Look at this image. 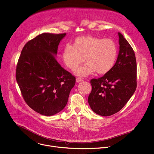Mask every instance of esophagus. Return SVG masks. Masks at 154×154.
<instances>
[{"instance_id": "esophagus-1", "label": "esophagus", "mask_w": 154, "mask_h": 154, "mask_svg": "<svg viewBox=\"0 0 154 154\" xmlns=\"http://www.w3.org/2000/svg\"><path fill=\"white\" fill-rule=\"evenodd\" d=\"M83 81V79H80V78H77L76 79V82L78 83V82H82Z\"/></svg>"}]
</instances>
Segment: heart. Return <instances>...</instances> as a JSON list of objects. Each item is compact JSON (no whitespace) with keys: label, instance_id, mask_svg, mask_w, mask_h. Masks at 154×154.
Segmentation results:
<instances>
[{"label":"heart","instance_id":"heart-1","mask_svg":"<svg viewBox=\"0 0 154 154\" xmlns=\"http://www.w3.org/2000/svg\"><path fill=\"white\" fill-rule=\"evenodd\" d=\"M117 46L110 38H101L91 35L79 37L72 45H66L62 52L64 64L73 70L84 60V66L76 68L74 74L85 77L97 72L100 75L109 72L116 62Z\"/></svg>","mask_w":154,"mask_h":154}]
</instances>
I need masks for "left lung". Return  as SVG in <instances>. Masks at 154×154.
Instances as JSON below:
<instances>
[{
  "label": "left lung",
  "mask_w": 154,
  "mask_h": 154,
  "mask_svg": "<svg viewBox=\"0 0 154 154\" xmlns=\"http://www.w3.org/2000/svg\"><path fill=\"white\" fill-rule=\"evenodd\" d=\"M119 52L111 71L90 81L92 90L88 101L94 113L110 116L120 110L134 94L136 87V61L133 49L118 32Z\"/></svg>",
  "instance_id": "left-lung-1"
}]
</instances>
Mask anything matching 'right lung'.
<instances>
[{
	"instance_id": "obj_1",
	"label": "right lung",
	"mask_w": 154,
	"mask_h": 154,
	"mask_svg": "<svg viewBox=\"0 0 154 154\" xmlns=\"http://www.w3.org/2000/svg\"><path fill=\"white\" fill-rule=\"evenodd\" d=\"M66 34L43 33L27 42L17 66L16 79L25 102L41 115L51 116L66 106L75 78L55 57Z\"/></svg>"
}]
</instances>
